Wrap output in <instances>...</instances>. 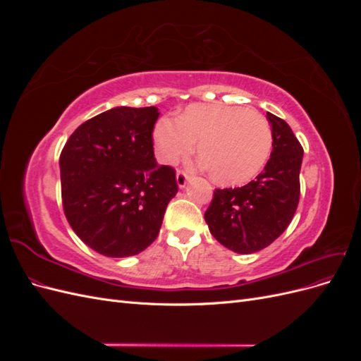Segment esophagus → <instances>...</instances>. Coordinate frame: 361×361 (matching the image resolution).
<instances>
[{
  "mask_svg": "<svg viewBox=\"0 0 361 361\" xmlns=\"http://www.w3.org/2000/svg\"><path fill=\"white\" fill-rule=\"evenodd\" d=\"M176 182H178L179 188H185V187H187V183H188V174L179 170L176 173Z\"/></svg>",
  "mask_w": 361,
  "mask_h": 361,
  "instance_id": "1",
  "label": "esophagus"
}]
</instances>
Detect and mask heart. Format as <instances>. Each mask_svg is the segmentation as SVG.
<instances>
[{
  "label": "heart",
  "mask_w": 361,
  "mask_h": 361,
  "mask_svg": "<svg viewBox=\"0 0 361 361\" xmlns=\"http://www.w3.org/2000/svg\"><path fill=\"white\" fill-rule=\"evenodd\" d=\"M197 143V157L209 178L224 187L255 179L272 150V130L265 116L244 106L195 104L176 122L159 118L154 128L155 152L161 162L176 164Z\"/></svg>",
  "instance_id": "heart-1"
}]
</instances>
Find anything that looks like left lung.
Wrapping results in <instances>:
<instances>
[{"mask_svg": "<svg viewBox=\"0 0 361 361\" xmlns=\"http://www.w3.org/2000/svg\"><path fill=\"white\" fill-rule=\"evenodd\" d=\"M272 152L255 180L241 188L215 190L204 212L212 236L239 255L268 247L286 231L300 200L302 147L285 120L267 113Z\"/></svg>", "mask_w": 361, "mask_h": 361, "instance_id": "1", "label": "left lung"}]
</instances>
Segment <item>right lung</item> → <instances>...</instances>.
<instances>
[{
	"label": "right lung",
	"instance_id": "add662e5",
	"mask_svg": "<svg viewBox=\"0 0 361 361\" xmlns=\"http://www.w3.org/2000/svg\"><path fill=\"white\" fill-rule=\"evenodd\" d=\"M157 106H116L75 129L60 155L63 207L73 232L106 257L155 241L176 171L154 155Z\"/></svg>",
	"mask_w": 361,
	"mask_h": 361
}]
</instances>
